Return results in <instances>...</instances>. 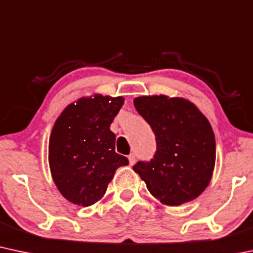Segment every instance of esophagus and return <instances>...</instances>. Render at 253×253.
I'll use <instances>...</instances> for the list:
<instances>
[{
  "label": "esophagus",
  "mask_w": 253,
  "mask_h": 253,
  "mask_svg": "<svg viewBox=\"0 0 253 253\" xmlns=\"http://www.w3.org/2000/svg\"><path fill=\"white\" fill-rule=\"evenodd\" d=\"M128 161H129V165L133 166L135 163V155L134 154H131L128 156Z\"/></svg>",
  "instance_id": "1"
}]
</instances>
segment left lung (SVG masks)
Wrapping results in <instances>:
<instances>
[{
	"label": "left lung",
	"mask_w": 253,
	"mask_h": 253,
	"mask_svg": "<svg viewBox=\"0 0 253 253\" xmlns=\"http://www.w3.org/2000/svg\"><path fill=\"white\" fill-rule=\"evenodd\" d=\"M134 107L156 135L154 158L139 161L133 170L161 203L175 207L193 201L209 185L216 158L209 121L180 97L141 96Z\"/></svg>",
	"instance_id": "obj_1"
}]
</instances>
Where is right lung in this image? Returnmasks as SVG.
<instances>
[{
    "label": "right lung",
    "instance_id": "right-lung-1",
    "mask_svg": "<svg viewBox=\"0 0 253 253\" xmlns=\"http://www.w3.org/2000/svg\"><path fill=\"white\" fill-rule=\"evenodd\" d=\"M125 99L83 97L61 113L49 140V165L59 191L73 204H95L107 191L115 170L128 165L115 152L110 125Z\"/></svg>",
    "mask_w": 253,
    "mask_h": 253
}]
</instances>
